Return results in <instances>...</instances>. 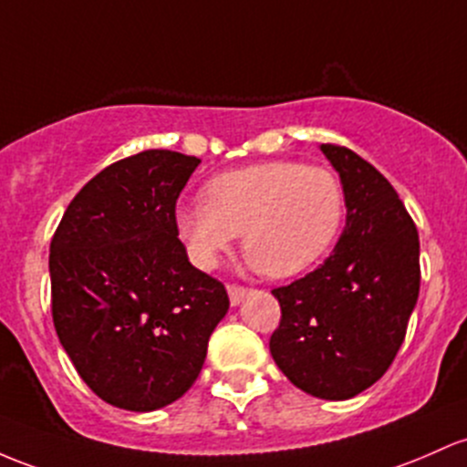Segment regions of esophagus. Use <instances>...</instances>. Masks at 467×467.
<instances>
[{
	"instance_id": "esophagus-1",
	"label": "esophagus",
	"mask_w": 467,
	"mask_h": 467,
	"mask_svg": "<svg viewBox=\"0 0 467 467\" xmlns=\"http://www.w3.org/2000/svg\"><path fill=\"white\" fill-rule=\"evenodd\" d=\"M245 295H248V288H244V285H228L230 306H239V304H242Z\"/></svg>"
}]
</instances>
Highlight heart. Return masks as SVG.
I'll list each match as a JSON object with an SVG mask.
<instances>
[{"instance_id":"heart-1","label":"heart","mask_w":467,"mask_h":467,"mask_svg":"<svg viewBox=\"0 0 467 467\" xmlns=\"http://www.w3.org/2000/svg\"><path fill=\"white\" fill-rule=\"evenodd\" d=\"M343 213V188L330 171L265 161L210 179L203 202L177 208L175 228L199 268H214L237 234H244L250 264L285 279L308 270L330 250Z\"/></svg>"}]
</instances>
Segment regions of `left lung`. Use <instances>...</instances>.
Returning a JSON list of instances; mask_svg holds the SVG:
<instances>
[{"label": "left lung", "mask_w": 467, "mask_h": 467, "mask_svg": "<svg viewBox=\"0 0 467 467\" xmlns=\"http://www.w3.org/2000/svg\"><path fill=\"white\" fill-rule=\"evenodd\" d=\"M339 172L346 228L324 264L273 295L270 355L299 390L357 397L386 375L419 299V233L386 177L357 152L321 143Z\"/></svg>", "instance_id": "left-lung-1"}]
</instances>
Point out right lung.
<instances>
[{"instance_id":"1","label":"right lung","mask_w":467,"mask_h":467,"mask_svg":"<svg viewBox=\"0 0 467 467\" xmlns=\"http://www.w3.org/2000/svg\"><path fill=\"white\" fill-rule=\"evenodd\" d=\"M199 163L172 150L110 163L50 242L55 330L86 386L115 408L152 412L191 390L228 312L223 284L188 261L175 228Z\"/></svg>"}]
</instances>
